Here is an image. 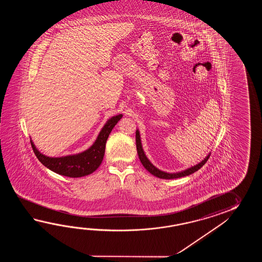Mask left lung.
<instances>
[{"instance_id":"8db88e82","label":"left lung","mask_w":262,"mask_h":262,"mask_svg":"<svg viewBox=\"0 0 262 262\" xmlns=\"http://www.w3.org/2000/svg\"><path fill=\"white\" fill-rule=\"evenodd\" d=\"M136 145H137V150H138L139 160L141 162V164L143 165V167H144L150 174H152L154 176H156L157 178L166 179V180L181 178V177L188 176L190 174L195 172L196 170H199V169L206 163L207 160H208L209 157H210V155H211V154H209V155H208L202 161L200 162L199 164H196L195 166H193V167H189V168H186V169H184L183 171L176 173H167L165 172V171H162L160 169H158L157 167H155V166L150 163V160L147 158V156H146V155L144 154L143 148H142V145H141V140H140V135H139V130L136 131Z\"/></svg>"}]
</instances>
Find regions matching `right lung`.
I'll return each mask as SVG.
<instances>
[{
  "mask_svg": "<svg viewBox=\"0 0 262 262\" xmlns=\"http://www.w3.org/2000/svg\"><path fill=\"white\" fill-rule=\"evenodd\" d=\"M123 114H118L107 120L106 124L98 135L95 143L89 149L72 156L61 157H50L41 154L34 146L33 140L31 144L33 147L34 155L38 158L45 167L50 168L53 172L58 173L62 176L70 178H78L89 175L95 171L102 163L105 155L106 139L112 132L116 123L122 119Z\"/></svg>",
  "mask_w": 262,
  "mask_h": 262,
  "instance_id": "obj_1",
  "label": "right lung"
}]
</instances>
